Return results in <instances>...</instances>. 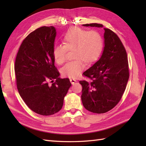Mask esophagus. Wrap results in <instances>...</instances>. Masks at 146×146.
Wrapping results in <instances>:
<instances>
[{"instance_id": "34e87169", "label": "esophagus", "mask_w": 146, "mask_h": 146, "mask_svg": "<svg viewBox=\"0 0 146 146\" xmlns=\"http://www.w3.org/2000/svg\"><path fill=\"white\" fill-rule=\"evenodd\" d=\"M76 82V80H75V79H70V82L72 85H74L75 84V83Z\"/></svg>"}]
</instances>
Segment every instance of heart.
I'll return each instance as SVG.
<instances>
[{"instance_id":"obj_1","label":"heart","mask_w":146,"mask_h":146,"mask_svg":"<svg viewBox=\"0 0 146 146\" xmlns=\"http://www.w3.org/2000/svg\"><path fill=\"white\" fill-rule=\"evenodd\" d=\"M64 45L55 46L52 55L56 63H64L68 51H73V58L75 61L67 63L61 69L62 75L71 78H77L86 65L92 64L98 60L103 51L104 41L100 33L80 27H72L65 34Z\"/></svg>"}]
</instances>
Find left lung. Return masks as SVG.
<instances>
[{
  "instance_id": "8db88e82",
  "label": "left lung",
  "mask_w": 146,
  "mask_h": 146,
  "mask_svg": "<svg viewBox=\"0 0 146 146\" xmlns=\"http://www.w3.org/2000/svg\"><path fill=\"white\" fill-rule=\"evenodd\" d=\"M85 27H103L97 23ZM104 48L100 58L83 73L90 79L80 81L82 85V101L86 110L96 113L110 110L119 103L129 78L127 52L115 33L104 28Z\"/></svg>"
}]
</instances>
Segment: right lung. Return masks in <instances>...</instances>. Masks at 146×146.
I'll return each instance as SVG.
<instances>
[{
	"label": "right lung",
	"instance_id": "obj_1",
	"mask_svg": "<svg viewBox=\"0 0 146 146\" xmlns=\"http://www.w3.org/2000/svg\"><path fill=\"white\" fill-rule=\"evenodd\" d=\"M56 30L42 26L30 33L22 42L15 62V73L19 95L31 110L42 115L60 111L71 84L68 78H59L52 50ZM55 82L49 85L48 82Z\"/></svg>",
	"mask_w": 146,
	"mask_h": 146
}]
</instances>
